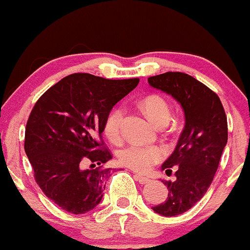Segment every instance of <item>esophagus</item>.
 <instances>
[{
    "mask_svg": "<svg viewBox=\"0 0 250 250\" xmlns=\"http://www.w3.org/2000/svg\"><path fill=\"white\" fill-rule=\"evenodd\" d=\"M134 177H136V179L139 182L140 184H147V183H150V178L144 177V176H142V175H134Z\"/></svg>",
    "mask_w": 250,
    "mask_h": 250,
    "instance_id": "1",
    "label": "esophagus"
}]
</instances>
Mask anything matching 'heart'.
Wrapping results in <instances>:
<instances>
[{
  "label": "heart",
  "mask_w": 250,
  "mask_h": 250,
  "mask_svg": "<svg viewBox=\"0 0 250 250\" xmlns=\"http://www.w3.org/2000/svg\"><path fill=\"white\" fill-rule=\"evenodd\" d=\"M142 107L153 124L159 125L169 122L170 108L165 99L158 94H150L142 100ZM124 112L117 107L108 113L104 124V132L112 142H118L122 134V122ZM165 156L164 148L159 145L130 144L123 147L118 153L119 162L134 171L144 172Z\"/></svg>",
  "instance_id": "obj_1"
}]
</instances>
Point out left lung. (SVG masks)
Wrapping results in <instances>:
<instances>
[{
	"instance_id": "1",
	"label": "left lung",
	"mask_w": 250,
	"mask_h": 250,
	"mask_svg": "<svg viewBox=\"0 0 250 250\" xmlns=\"http://www.w3.org/2000/svg\"><path fill=\"white\" fill-rule=\"evenodd\" d=\"M181 104L186 125L175 151L162 170H176V181H162L167 187V201L152 207L162 216H177L191 209L206 195L220 164L228 140V123L218 95L191 75L167 72L147 79Z\"/></svg>"
}]
</instances>
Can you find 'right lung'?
Instances as JSON below:
<instances>
[{
	"mask_svg": "<svg viewBox=\"0 0 250 250\" xmlns=\"http://www.w3.org/2000/svg\"><path fill=\"white\" fill-rule=\"evenodd\" d=\"M138 83V78L110 80L74 73L36 102L26 125L24 151L38 186L62 210L85 214L102 201L111 169L98 165L112 158L104 146V124Z\"/></svg>",
	"mask_w": 250,
	"mask_h": 250,
	"instance_id": "obj_1",
	"label": "right lung"
}]
</instances>
